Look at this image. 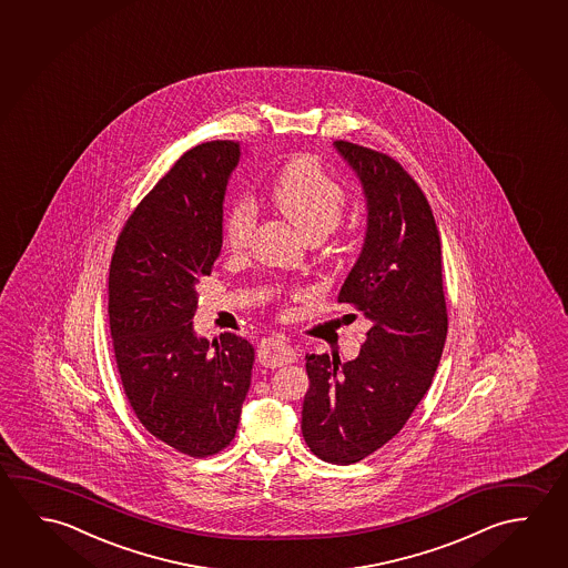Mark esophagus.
Returning <instances> with one entry per match:
<instances>
[{
	"label": "esophagus",
	"instance_id": "1",
	"mask_svg": "<svg viewBox=\"0 0 568 568\" xmlns=\"http://www.w3.org/2000/svg\"><path fill=\"white\" fill-rule=\"evenodd\" d=\"M257 358H260L261 364L277 368L283 364L295 363L297 353L285 338L275 336V338H263L261 341L260 348H257Z\"/></svg>",
	"mask_w": 568,
	"mask_h": 568
}]
</instances>
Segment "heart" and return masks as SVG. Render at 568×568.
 I'll return each instance as SVG.
<instances>
[{"label":"heart","mask_w":568,"mask_h":568,"mask_svg":"<svg viewBox=\"0 0 568 568\" xmlns=\"http://www.w3.org/2000/svg\"><path fill=\"white\" fill-rule=\"evenodd\" d=\"M273 205L307 240H321L335 230L346 210V192L315 156H298L283 166L270 187ZM257 210L250 197H237L224 215V245L240 253L250 245Z\"/></svg>","instance_id":"b5f03b06"}]
</instances>
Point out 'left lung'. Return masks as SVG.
<instances>
[{
    "instance_id": "obj_1",
    "label": "left lung",
    "mask_w": 568,
    "mask_h": 568,
    "mask_svg": "<svg viewBox=\"0 0 568 568\" xmlns=\"http://www.w3.org/2000/svg\"><path fill=\"white\" fill-rule=\"evenodd\" d=\"M335 149L363 184L366 237L338 303L371 323L361 354H307L303 437L323 462L348 465L388 444L432 386L447 335L442 243L408 172L346 140Z\"/></svg>"
}]
</instances>
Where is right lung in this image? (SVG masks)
I'll return each instance as SVG.
<instances>
[{"label": "right lung", "mask_w": 568, "mask_h": 568, "mask_svg": "<svg viewBox=\"0 0 568 568\" xmlns=\"http://www.w3.org/2000/svg\"><path fill=\"white\" fill-rule=\"evenodd\" d=\"M240 142L187 150L122 227L109 271V321L122 388L140 424L190 457L230 446L252 384V344L195 336L197 283L222 252L227 180Z\"/></svg>", "instance_id": "add662e5"}]
</instances>
